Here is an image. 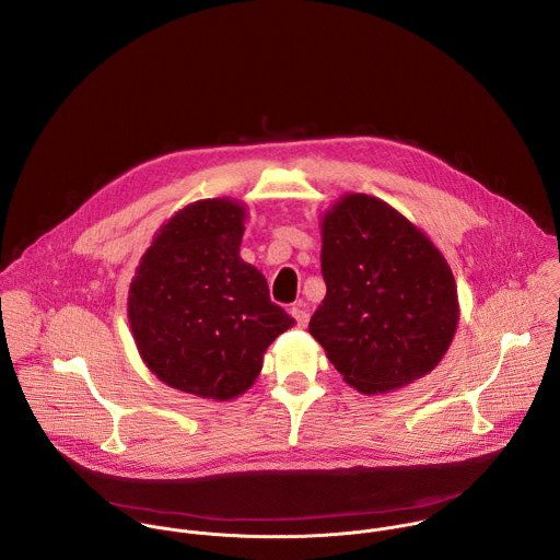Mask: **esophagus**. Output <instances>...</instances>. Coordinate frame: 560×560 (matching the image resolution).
<instances>
[{
    "label": "esophagus",
    "mask_w": 560,
    "mask_h": 560,
    "mask_svg": "<svg viewBox=\"0 0 560 560\" xmlns=\"http://www.w3.org/2000/svg\"><path fill=\"white\" fill-rule=\"evenodd\" d=\"M291 315H293V319L298 322V326H300V328H304V326L308 324V313L304 311V304H302V302H300V304H295V306L291 308Z\"/></svg>",
    "instance_id": "obj_1"
}]
</instances>
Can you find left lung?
<instances>
[{
  "label": "left lung",
  "mask_w": 560,
  "mask_h": 560,
  "mask_svg": "<svg viewBox=\"0 0 560 560\" xmlns=\"http://www.w3.org/2000/svg\"><path fill=\"white\" fill-rule=\"evenodd\" d=\"M326 298L308 332L365 395L432 372L458 326V293L436 245L386 201L343 195L322 217Z\"/></svg>",
  "instance_id": "1"
}]
</instances>
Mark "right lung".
I'll list each match as a JSON object with an SVG mask.
<instances>
[{
  "instance_id": "obj_1",
  "label": "right lung",
  "mask_w": 560,
  "mask_h": 560,
  "mask_svg": "<svg viewBox=\"0 0 560 560\" xmlns=\"http://www.w3.org/2000/svg\"><path fill=\"white\" fill-rule=\"evenodd\" d=\"M245 219L230 197L188 203L154 234L130 282L128 322L143 363L201 399L243 395L267 348L295 324L238 254Z\"/></svg>"
}]
</instances>
